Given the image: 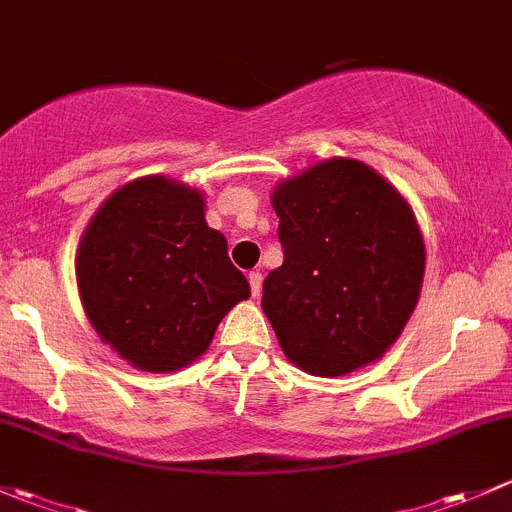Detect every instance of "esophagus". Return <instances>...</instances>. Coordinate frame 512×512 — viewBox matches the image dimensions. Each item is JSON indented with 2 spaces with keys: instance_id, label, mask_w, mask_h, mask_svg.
Here are the masks:
<instances>
[{
  "instance_id": "34e87169",
  "label": "esophagus",
  "mask_w": 512,
  "mask_h": 512,
  "mask_svg": "<svg viewBox=\"0 0 512 512\" xmlns=\"http://www.w3.org/2000/svg\"><path fill=\"white\" fill-rule=\"evenodd\" d=\"M247 280H250L252 297H260V292H262V280H265V277H262V272H250V277H247Z\"/></svg>"
}]
</instances>
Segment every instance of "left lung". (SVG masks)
I'll return each mask as SVG.
<instances>
[{"label":"left lung","mask_w":512,"mask_h":512,"mask_svg":"<svg viewBox=\"0 0 512 512\" xmlns=\"http://www.w3.org/2000/svg\"><path fill=\"white\" fill-rule=\"evenodd\" d=\"M285 262L262 285L282 352L314 376L374 364L414 314L426 247L409 200L366 163L327 158L277 183Z\"/></svg>","instance_id":"1"}]
</instances>
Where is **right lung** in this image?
<instances>
[{
    "label": "right lung",
    "instance_id": "obj_1",
    "mask_svg": "<svg viewBox=\"0 0 512 512\" xmlns=\"http://www.w3.org/2000/svg\"><path fill=\"white\" fill-rule=\"evenodd\" d=\"M76 285L103 344L141 371H180L208 352L250 282L205 223L200 190L143 175L113 190L81 235Z\"/></svg>",
    "mask_w": 512,
    "mask_h": 512
}]
</instances>
